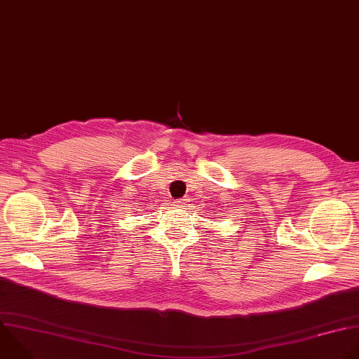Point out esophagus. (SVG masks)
Returning a JSON list of instances; mask_svg holds the SVG:
<instances>
[{
    "label": "esophagus",
    "mask_w": 359,
    "mask_h": 359,
    "mask_svg": "<svg viewBox=\"0 0 359 359\" xmlns=\"http://www.w3.org/2000/svg\"><path fill=\"white\" fill-rule=\"evenodd\" d=\"M186 203H187V198L184 197V198H180V200H176L175 201V204L177 205V207H184L186 205Z\"/></svg>",
    "instance_id": "1"
}]
</instances>
